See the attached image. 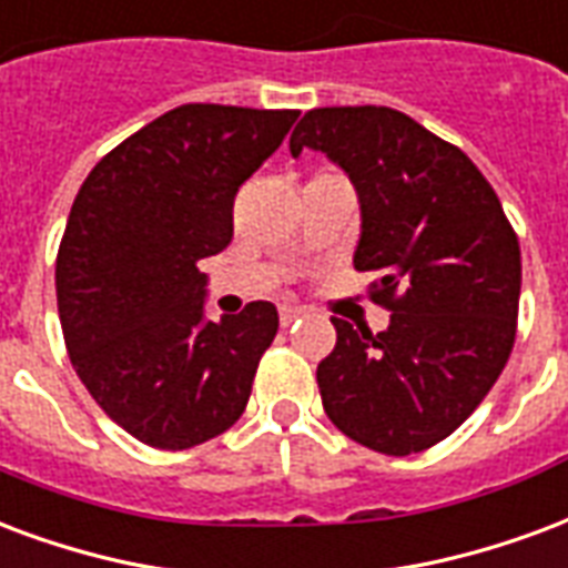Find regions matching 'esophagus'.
Masks as SVG:
<instances>
[{"instance_id":"esophagus-1","label":"esophagus","mask_w":568,"mask_h":568,"mask_svg":"<svg viewBox=\"0 0 568 568\" xmlns=\"http://www.w3.org/2000/svg\"><path fill=\"white\" fill-rule=\"evenodd\" d=\"M301 316H304V310H301V306H283V310H280V325L283 327L295 325Z\"/></svg>"}]
</instances>
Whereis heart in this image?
<instances>
[{
	"label": "heart",
	"instance_id": "b5f03b06",
	"mask_svg": "<svg viewBox=\"0 0 568 568\" xmlns=\"http://www.w3.org/2000/svg\"><path fill=\"white\" fill-rule=\"evenodd\" d=\"M325 178H339V174H331V171H322V174H316L313 180H325Z\"/></svg>",
	"mask_w": 568,
	"mask_h": 568
}]
</instances>
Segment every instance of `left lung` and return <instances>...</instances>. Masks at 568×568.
Returning <instances> with one entry per match:
<instances>
[{
  "instance_id": "left-lung-1",
  "label": "left lung",
  "mask_w": 568,
  "mask_h": 568,
  "mask_svg": "<svg viewBox=\"0 0 568 568\" xmlns=\"http://www.w3.org/2000/svg\"><path fill=\"white\" fill-rule=\"evenodd\" d=\"M322 150L361 204L355 271L390 310L379 334L331 318L337 346L316 369L339 430L382 455L443 443L506 367L520 297V246L473 159L394 108H316L288 150Z\"/></svg>"
}]
</instances>
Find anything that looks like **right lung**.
Wrapping results in <instances>:
<instances>
[{
    "label": "right lung",
    "mask_w": 568,
    "mask_h": 568,
    "mask_svg": "<svg viewBox=\"0 0 568 568\" xmlns=\"http://www.w3.org/2000/svg\"><path fill=\"white\" fill-rule=\"evenodd\" d=\"M297 111L180 104L113 146L71 204L57 255L69 358L108 418L180 452L229 430L280 327L276 306L204 316L207 273L234 234V195Z\"/></svg>",
    "instance_id": "1"
}]
</instances>
